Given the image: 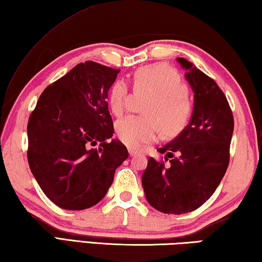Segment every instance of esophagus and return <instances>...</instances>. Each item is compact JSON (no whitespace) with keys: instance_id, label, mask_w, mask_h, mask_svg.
<instances>
[{"instance_id":"obj_1","label":"esophagus","mask_w":262,"mask_h":262,"mask_svg":"<svg viewBox=\"0 0 262 262\" xmlns=\"http://www.w3.org/2000/svg\"><path fill=\"white\" fill-rule=\"evenodd\" d=\"M128 152H129L130 156H136V155H139V154H140L139 150L133 149V148H129V149H128Z\"/></svg>"}]
</instances>
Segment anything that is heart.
<instances>
[{
    "mask_svg": "<svg viewBox=\"0 0 262 262\" xmlns=\"http://www.w3.org/2000/svg\"><path fill=\"white\" fill-rule=\"evenodd\" d=\"M133 81L137 88L147 89L155 96L145 110L149 115H129L117 122L115 132L119 140L127 147L137 148L156 141L161 128L166 136L181 134L192 119L193 106L187 95V85L178 70L166 63L143 66L135 70ZM127 98V84L117 81L108 95L111 112L117 117L121 115Z\"/></svg>",
    "mask_w": 262,
    "mask_h": 262,
    "instance_id": "b5f03b06",
    "label": "heart"
}]
</instances>
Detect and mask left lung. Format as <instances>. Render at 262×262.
<instances>
[{
  "instance_id": "obj_1",
  "label": "left lung",
  "mask_w": 262,
  "mask_h": 262,
  "mask_svg": "<svg viewBox=\"0 0 262 262\" xmlns=\"http://www.w3.org/2000/svg\"><path fill=\"white\" fill-rule=\"evenodd\" d=\"M194 91L189 125L158 148L162 159L149 158L142 185L150 206L164 214H186L201 207L220 185L230 161L233 114L227 97L211 77L178 57ZM170 159L168 166L165 162Z\"/></svg>"
}]
</instances>
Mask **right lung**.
Instances as JSON below:
<instances>
[{"instance_id":"right-lung-1","label":"right lung","mask_w":262,"mask_h":262,"mask_svg":"<svg viewBox=\"0 0 262 262\" xmlns=\"http://www.w3.org/2000/svg\"><path fill=\"white\" fill-rule=\"evenodd\" d=\"M119 69L85 61L48 85L28 122V161L57 207L82 210L98 203L128 158L114 128L107 92ZM100 141L98 149L90 145Z\"/></svg>"}]
</instances>
